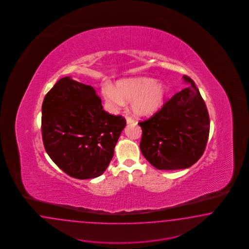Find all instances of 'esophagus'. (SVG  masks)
<instances>
[{
	"label": "esophagus",
	"instance_id": "1",
	"mask_svg": "<svg viewBox=\"0 0 249 249\" xmlns=\"http://www.w3.org/2000/svg\"><path fill=\"white\" fill-rule=\"evenodd\" d=\"M126 121H127L128 124H129V123H134V120L131 117H128V116H126Z\"/></svg>",
	"mask_w": 249,
	"mask_h": 249
}]
</instances>
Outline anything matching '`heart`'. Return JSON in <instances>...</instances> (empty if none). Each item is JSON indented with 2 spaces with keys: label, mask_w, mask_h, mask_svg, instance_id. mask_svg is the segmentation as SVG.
<instances>
[{
  "label": "heart",
  "mask_w": 249,
  "mask_h": 249,
  "mask_svg": "<svg viewBox=\"0 0 249 249\" xmlns=\"http://www.w3.org/2000/svg\"><path fill=\"white\" fill-rule=\"evenodd\" d=\"M101 90L106 104L111 110H119L125 106V101H131V109L139 117H149L157 112L167 94L163 84L148 77L122 80L116 89L106 83Z\"/></svg>",
  "instance_id": "1"
}]
</instances>
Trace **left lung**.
Listing matches in <instances>:
<instances>
[{
	"label": "left lung",
	"instance_id": "obj_1",
	"mask_svg": "<svg viewBox=\"0 0 249 249\" xmlns=\"http://www.w3.org/2000/svg\"><path fill=\"white\" fill-rule=\"evenodd\" d=\"M188 88L176 93L150 119L140 121V143L145 159L159 170H181L195 164L209 137L207 107L196 84L183 75Z\"/></svg>",
	"mask_w": 249,
	"mask_h": 249
}]
</instances>
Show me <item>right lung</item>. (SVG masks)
I'll return each mask as SVG.
<instances>
[{
    "instance_id": "obj_1",
    "label": "right lung",
    "mask_w": 249,
    "mask_h": 249,
    "mask_svg": "<svg viewBox=\"0 0 249 249\" xmlns=\"http://www.w3.org/2000/svg\"><path fill=\"white\" fill-rule=\"evenodd\" d=\"M42 115L45 151L63 172L80 180L104 174L126 120L106 112L91 86L61 78L45 95Z\"/></svg>"
}]
</instances>
